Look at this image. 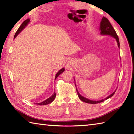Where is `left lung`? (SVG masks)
<instances>
[{"label":"left lung","instance_id":"left-lung-1","mask_svg":"<svg viewBox=\"0 0 134 134\" xmlns=\"http://www.w3.org/2000/svg\"><path fill=\"white\" fill-rule=\"evenodd\" d=\"M99 30H100V31H101V32H100L101 35H109V36H112V37L115 38L116 40V42H117L118 47L120 48V41H119V38H118L117 35H116V31H115V30H114L113 27L112 26L111 24L110 23V22H109V21L106 18H105V17H103V19H102L100 23ZM115 91H116V90L114 92H113V93H112L111 95H109L108 97H107V98L105 99H101V100H99V101H93V100H90V99H87L86 98H85V97H84L83 96H81L77 90V94H78V96H79V98L81 99L82 101L84 102V103H89V104H97V103H101V102H103L104 100H105V99H107L109 98H110V97H113L114 96V94H115Z\"/></svg>","mask_w":134,"mask_h":134}]
</instances>
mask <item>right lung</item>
<instances>
[{
  "instance_id": "1",
  "label": "right lung",
  "mask_w": 134,
  "mask_h": 134,
  "mask_svg": "<svg viewBox=\"0 0 134 134\" xmlns=\"http://www.w3.org/2000/svg\"><path fill=\"white\" fill-rule=\"evenodd\" d=\"M29 21H30V19H26V20H25L23 22V23L21 24V26H20V27H19L18 29V30H17L16 33H15V35H14V38H15L16 37V36H18L19 33H20V32H21V31H22L23 29L27 25V24L29 23ZM64 71V69L63 68V69H62L60 70H59V71H58L57 73L56 74V75H55V80L56 79V78L59 76V75L60 74H61L62 73V72H63V71ZM55 96H56V94H55V92H54V94H53L52 96H51L50 97H49V98H47V99H46L45 101H44L43 102H42V103H38L37 104L38 105H47V104H48L52 103V102H53V101H54V99H55Z\"/></svg>"
}]
</instances>
